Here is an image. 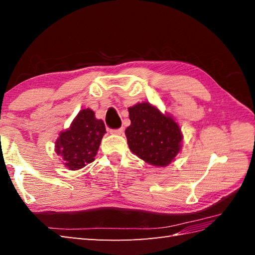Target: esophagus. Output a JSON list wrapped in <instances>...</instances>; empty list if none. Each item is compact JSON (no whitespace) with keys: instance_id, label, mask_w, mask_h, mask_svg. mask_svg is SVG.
Masks as SVG:
<instances>
[{"instance_id":"1","label":"esophagus","mask_w":255,"mask_h":255,"mask_svg":"<svg viewBox=\"0 0 255 255\" xmlns=\"http://www.w3.org/2000/svg\"><path fill=\"white\" fill-rule=\"evenodd\" d=\"M111 132L114 133V134H123L124 133V128L122 127V128H117V129H112Z\"/></svg>"}]
</instances>
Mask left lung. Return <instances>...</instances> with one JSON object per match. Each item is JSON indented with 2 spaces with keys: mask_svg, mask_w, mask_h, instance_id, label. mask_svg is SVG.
Returning <instances> with one entry per match:
<instances>
[{
  "mask_svg": "<svg viewBox=\"0 0 255 255\" xmlns=\"http://www.w3.org/2000/svg\"><path fill=\"white\" fill-rule=\"evenodd\" d=\"M130 126L126 129L129 149L140 159L156 166H165L181 149L182 134L170 116L161 114L149 103L129 107Z\"/></svg>",
  "mask_w": 255,
  "mask_h": 255,
  "instance_id": "1",
  "label": "left lung"
}]
</instances>
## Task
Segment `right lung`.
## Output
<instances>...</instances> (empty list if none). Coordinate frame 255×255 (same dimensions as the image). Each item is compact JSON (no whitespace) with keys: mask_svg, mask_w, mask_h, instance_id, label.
Masks as SVG:
<instances>
[{"mask_svg":"<svg viewBox=\"0 0 255 255\" xmlns=\"http://www.w3.org/2000/svg\"><path fill=\"white\" fill-rule=\"evenodd\" d=\"M106 132L105 125L95 118L94 112L82 110L75 117L71 127L59 136L56 152L70 170L82 169L95 160L101 140Z\"/></svg>","mask_w":255,"mask_h":255,"instance_id":"add662e5","label":"right lung"}]
</instances>
